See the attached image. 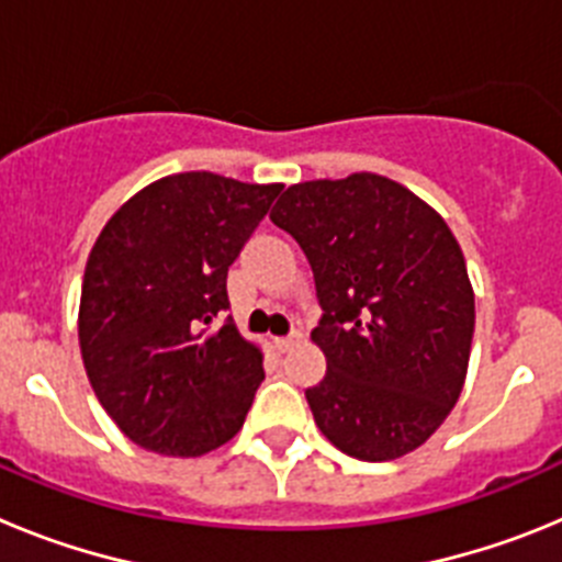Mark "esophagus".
Segmentation results:
<instances>
[{
	"mask_svg": "<svg viewBox=\"0 0 562 562\" xmlns=\"http://www.w3.org/2000/svg\"><path fill=\"white\" fill-rule=\"evenodd\" d=\"M297 340H301V331H290V335H284V337H276V349L286 351V349H292Z\"/></svg>",
	"mask_w": 562,
	"mask_h": 562,
	"instance_id": "1",
	"label": "esophagus"
}]
</instances>
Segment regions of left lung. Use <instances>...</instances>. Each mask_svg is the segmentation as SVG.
Listing matches in <instances>:
<instances>
[{
    "instance_id": "1",
    "label": "left lung",
    "mask_w": 562,
    "mask_h": 562,
    "mask_svg": "<svg viewBox=\"0 0 562 562\" xmlns=\"http://www.w3.org/2000/svg\"><path fill=\"white\" fill-rule=\"evenodd\" d=\"M270 220L295 238L324 317L326 376L306 389L321 434L360 461L411 453L464 389L475 295L448 222L380 173L290 186Z\"/></svg>"
}]
</instances>
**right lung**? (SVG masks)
Here are the masks:
<instances>
[{
    "label": "right lung",
    "instance_id": "1",
    "mask_svg": "<svg viewBox=\"0 0 562 562\" xmlns=\"http://www.w3.org/2000/svg\"><path fill=\"white\" fill-rule=\"evenodd\" d=\"M281 182L171 173L117 207L87 258L78 310L83 369L112 422L162 456H202L245 425L261 349L227 317V267Z\"/></svg>",
    "mask_w": 562,
    "mask_h": 562
}]
</instances>
